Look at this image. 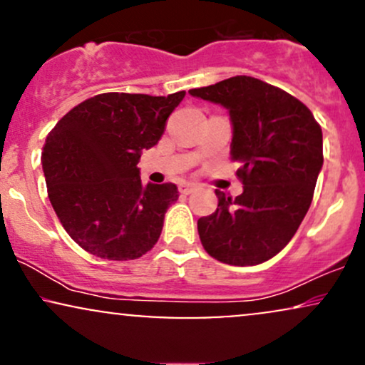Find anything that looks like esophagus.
Listing matches in <instances>:
<instances>
[{
	"label": "esophagus",
	"mask_w": 365,
	"mask_h": 365,
	"mask_svg": "<svg viewBox=\"0 0 365 365\" xmlns=\"http://www.w3.org/2000/svg\"><path fill=\"white\" fill-rule=\"evenodd\" d=\"M195 188H197L195 183H188V182H183V183H180L178 190H180V194H183V195H188V194H192V192H194Z\"/></svg>",
	"instance_id": "esophagus-1"
}]
</instances>
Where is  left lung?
I'll list each match as a JSON object with an SVG mask.
<instances>
[{
  "mask_svg": "<svg viewBox=\"0 0 365 365\" xmlns=\"http://www.w3.org/2000/svg\"><path fill=\"white\" fill-rule=\"evenodd\" d=\"M228 110L230 154L242 163V195L216 190L217 209L197 221L206 252L232 266H255L292 240L311 207L322 168V132L309 108L254 77L188 91Z\"/></svg>",
  "mask_w": 365,
  "mask_h": 365,
  "instance_id": "1",
  "label": "left lung"
}]
</instances>
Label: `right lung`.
<instances>
[{"instance_id": "add662e5", "label": "right lung", "mask_w": 365, "mask_h": 365, "mask_svg": "<svg viewBox=\"0 0 365 365\" xmlns=\"http://www.w3.org/2000/svg\"><path fill=\"white\" fill-rule=\"evenodd\" d=\"M185 98L106 92L75 106L46 139L43 171L51 206L70 237L92 255L128 261L156 245L173 183H148L140 154L158 144Z\"/></svg>"}]
</instances>
